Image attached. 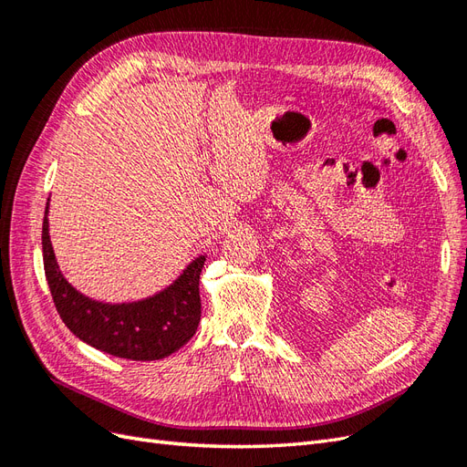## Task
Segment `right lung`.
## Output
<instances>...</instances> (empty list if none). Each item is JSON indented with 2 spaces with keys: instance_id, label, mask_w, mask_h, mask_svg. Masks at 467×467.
<instances>
[{
  "instance_id": "add662e5",
  "label": "right lung",
  "mask_w": 467,
  "mask_h": 467,
  "mask_svg": "<svg viewBox=\"0 0 467 467\" xmlns=\"http://www.w3.org/2000/svg\"><path fill=\"white\" fill-rule=\"evenodd\" d=\"M42 259L56 309L66 327L107 355L160 360L191 341L201 321L199 280L206 257H196L171 286L129 304L97 302L62 276L48 235V202L42 222Z\"/></svg>"
}]
</instances>
